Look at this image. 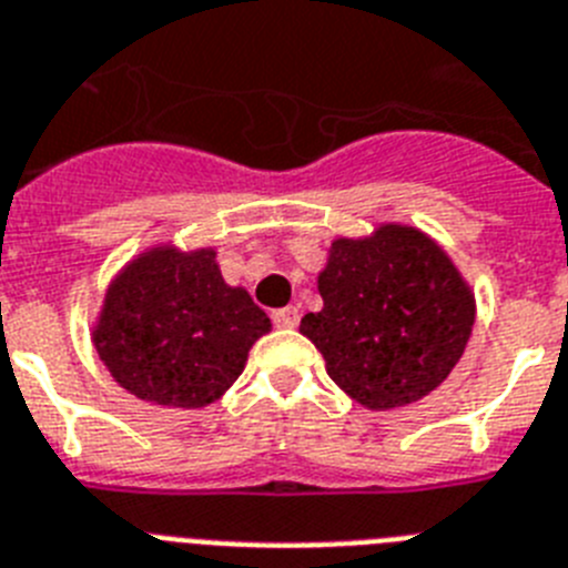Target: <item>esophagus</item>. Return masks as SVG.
Masks as SVG:
<instances>
[{
  "label": "esophagus",
  "instance_id": "esophagus-1",
  "mask_svg": "<svg viewBox=\"0 0 568 568\" xmlns=\"http://www.w3.org/2000/svg\"><path fill=\"white\" fill-rule=\"evenodd\" d=\"M271 320H274L277 328H297L300 312L294 308V305H285V308H277V312L271 314Z\"/></svg>",
  "mask_w": 568,
  "mask_h": 568
}]
</instances>
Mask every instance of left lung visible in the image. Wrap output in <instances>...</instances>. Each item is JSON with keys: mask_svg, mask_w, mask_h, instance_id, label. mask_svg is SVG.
I'll return each instance as SVG.
<instances>
[{"mask_svg": "<svg viewBox=\"0 0 568 568\" xmlns=\"http://www.w3.org/2000/svg\"><path fill=\"white\" fill-rule=\"evenodd\" d=\"M300 332L352 400L388 412L423 400L452 374L475 325V294L452 256L412 225L339 236Z\"/></svg>", "mask_w": 568, "mask_h": 568, "instance_id": "8db88e82", "label": "left lung"}]
</instances>
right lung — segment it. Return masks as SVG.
<instances>
[{
    "instance_id": "1",
    "label": "right lung",
    "mask_w": 568,
    "mask_h": 568,
    "mask_svg": "<svg viewBox=\"0 0 568 568\" xmlns=\"http://www.w3.org/2000/svg\"><path fill=\"white\" fill-rule=\"evenodd\" d=\"M268 314L229 285L214 248L142 251L111 280L93 345L125 392L154 406L202 408L243 374Z\"/></svg>"
}]
</instances>
